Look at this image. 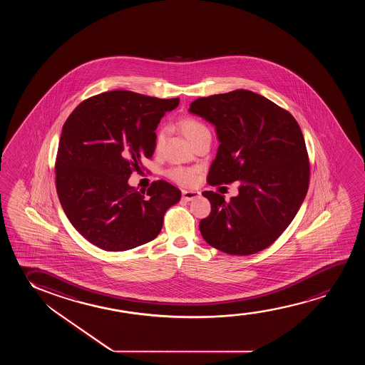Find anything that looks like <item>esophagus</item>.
<instances>
[{
	"label": "esophagus",
	"mask_w": 365,
	"mask_h": 365,
	"mask_svg": "<svg viewBox=\"0 0 365 365\" xmlns=\"http://www.w3.org/2000/svg\"><path fill=\"white\" fill-rule=\"evenodd\" d=\"M200 192H195V190H182V198L185 202H190V200H195L200 197Z\"/></svg>",
	"instance_id": "34e87169"
}]
</instances>
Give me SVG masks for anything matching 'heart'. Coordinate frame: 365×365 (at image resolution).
<instances>
[{"instance_id": "heart-1", "label": "heart", "mask_w": 365, "mask_h": 365, "mask_svg": "<svg viewBox=\"0 0 365 365\" xmlns=\"http://www.w3.org/2000/svg\"><path fill=\"white\" fill-rule=\"evenodd\" d=\"M178 127L182 133L185 135L187 140L193 143L203 135H210V130L200 120H195L193 117H185L178 122ZM163 140V132L157 135V145H160ZM167 175L170 180H175V183L180 185H195L197 180V170L195 168H185V167H175L167 172Z\"/></svg>"}]
</instances>
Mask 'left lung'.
Instances as JSON below:
<instances>
[{
	"label": "left lung",
	"mask_w": 365,
	"mask_h": 365,
	"mask_svg": "<svg viewBox=\"0 0 365 365\" xmlns=\"http://www.w3.org/2000/svg\"><path fill=\"white\" fill-rule=\"evenodd\" d=\"M190 113L215 125L220 140L208 183L238 180L230 202L212 190L200 222L208 245L232 255H250L274 243L290 225L309 185V160L298 122L288 110L252 91L200 97Z\"/></svg>",
	"instance_id": "obj_1"
}]
</instances>
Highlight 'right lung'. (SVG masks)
<instances>
[{
    "label": "right lung",
    "instance_id": "right-lung-1",
    "mask_svg": "<svg viewBox=\"0 0 365 365\" xmlns=\"http://www.w3.org/2000/svg\"><path fill=\"white\" fill-rule=\"evenodd\" d=\"M178 103L110 91L83 101L62 127L57 195L76 230L101 250L122 252L155 240L165 212L180 202V190L165 180L147 193L128 185L142 158L153 155L160 118Z\"/></svg>",
    "mask_w": 365,
    "mask_h": 365
}]
</instances>
